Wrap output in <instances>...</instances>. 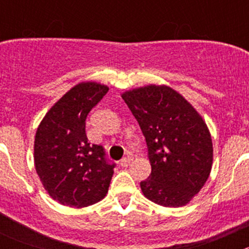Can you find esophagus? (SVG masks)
<instances>
[{"instance_id":"obj_1","label":"esophagus","mask_w":249,"mask_h":249,"mask_svg":"<svg viewBox=\"0 0 249 249\" xmlns=\"http://www.w3.org/2000/svg\"><path fill=\"white\" fill-rule=\"evenodd\" d=\"M131 161H132V158L130 157V155H127V157L123 158V159L120 160V166H122V167L129 166V164H130V162H131Z\"/></svg>"}]
</instances>
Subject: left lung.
Returning <instances> with one entry per match:
<instances>
[{
    "mask_svg": "<svg viewBox=\"0 0 249 249\" xmlns=\"http://www.w3.org/2000/svg\"><path fill=\"white\" fill-rule=\"evenodd\" d=\"M148 145L152 172L141 182L143 195L164 207L189 203L208 179L213 145L205 120L167 85L149 84L122 94Z\"/></svg>",
    "mask_w": 249,
    "mask_h": 249,
    "instance_id": "1",
    "label": "left lung"
}]
</instances>
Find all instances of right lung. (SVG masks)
I'll return each mask as SVG.
<instances>
[{"label":"right lung","mask_w":249,"mask_h":249,"mask_svg":"<svg viewBox=\"0 0 249 249\" xmlns=\"http://www.w3.org/2000/svg\"><path fill=\"white\" fill-rule=\"evenodd\" d=\"M108 91L96 82H82L55 102L37 127L34 145L36 172L48 194L64 206L88 207L108 192L114 164L104 147L90 144L85 119Z\"/></svg>","instance_id":"add662e5"}]
</instances>
